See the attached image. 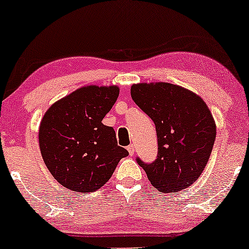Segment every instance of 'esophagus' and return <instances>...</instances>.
Masks as SVG:
<instances>
[{"label":"esophagus","mask_w":249,"mask_h":249,"mask_svg":"<svg viewBox=\"0 0 249 249\" xmlns=\"http://www.w3.org/2000/svg\"><path fill=\"white\" fill-rule=\"evenodd\" d=\"M127 151H128V153H130V156H133L134 151H136V147H134V145H133V144L128 145V146H127Z\"/></svg>","instance_id":"esophagus-1"}]
</instances>
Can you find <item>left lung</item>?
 <instances>
[{
    "instance_id": "1",
    "label": "left lung",
    "mask_w": 249,
    "mask_h": 249,
    "mask_svg": "<svg viewBox=\"0 0 249 249\" xmlns=\"http://www.w3.org/2000/svg\"><path fill=\"white\" fill-rule=\"evenodd\" d=\"M131 97L156 125V160L136 159L151 184L165 193L191 186L206 167L215 141V123L207 105L186 89L162 82L134 84Z\"/></svg>"
}]
</instances>
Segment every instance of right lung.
Returning a JSON list of instances; mask_svg holds the SVG:
<instances>
[{
	"label": "right lung",
	"mask_w": 249,
	"mask_h": 249,
	"mask_svg": "<svg viewBox=\"0 0 249 249\" xmlns=\"http://www.w3.org/2000/svg\"><path fill=\"white\" fill-rule=\"evenodd\" d=\"M119 95L117 87H84L56 102L43 117L38 141L48 170L75 192H93L128 152L113 127L102 123Z\"/></svg>",
	"instance_id": "right-lung-1"
}]
</instances>
